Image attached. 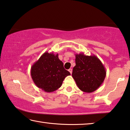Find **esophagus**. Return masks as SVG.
<instances>
[{"mask_svg":"<svg viewBox=\"0 0 130 130\" xmlns=\"http://www.w3.org/2000/svg\"><path fill=\"white\" fill-rule=\"evenodd\" d=\"M69 71L70 72V74H71L72 72H73V70H72L71 69H69Z\"/></svg>","mask_w":130,"mask_h":130,"instance_id":"1","label":"esophagus"}]
</instances>
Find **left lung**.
I'll return each instance as SVG.
<instances>
[{"mask_svg": "<svg viewBox=\"0 0 130 130\" xmlns=\"http://www.w3.org/2000/svg\"><path fill=\"white\" fill-rule=\"evenodd\" d=\"M75 55L72 77L80 90L87 93L94 92L105 80L106 71L104 66L95 55L86 56L84 53Z\"/></svg>", "mask_w": 130, "mask_h": 130, "instance_id": "1", "label": "left lung"}]
</instances>
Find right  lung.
Instances as JSON below:
<instances>
[{"label": "right lung", "mask_w": 130, "mask_h": 130, "mask_svg": "<svg viewBox=\"0 0 130 130\" xmlns=\"http://www.w3.org/2000/svg\"><path fill=\"white\" fill-rule=\"evenodd\" d=\"M58 54L46 52L33 64L32 79L37 87L46 92H52L61 87L64 79L70 75L65 70Z\"/></svg>", "instance_id": "1"}]
</instances>
